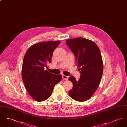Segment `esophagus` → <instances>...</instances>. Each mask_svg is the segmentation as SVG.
Returning a JSON list of instances; mask_svg holds the SVG:
<instances>
[{
  "instance_id": "34e87169",
  "label": "esophagus",
  "mask_w": 127,
  "mask_h": 127,
  "mask_svg": "<svg viewBox=\"0 0 127 127\" xmlns=\"http://www.w3.org/2000/svg\"><path fill=\"white\" fill-rule=\"evenodd\" d=\"M62 78H63V79H64V80H67L68 79V77H67V76H65V75H63L62 76Z\"/></svg>"
}]
</instances>
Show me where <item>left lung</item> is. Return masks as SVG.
<instances>
[{
	"label": "left lung",
	"mask_w": 127,
	"mask_h": 127,
	"mask_svg": "<svg viewBox=\"0 0 127 127\" xmlns=\"http://www.w3.org/2000/svg\"><path fill=\"white\" fill-rule=\"evenodd\" d=\"M66 43L76 57L79 69L81 70L78 81L72 76L69 78L73 88L68 94L74 100L84 101L93 95L101 81L103 66L100 51L95 43L83 37L68 39Z\"/></svg>",
	"instance_id": "1"
}]
</instances>
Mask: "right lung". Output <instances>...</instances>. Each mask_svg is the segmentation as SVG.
Instances as JSON below:
<instances>
[{
  "label": "right lung",
  "instance_id": "1",
  "mask_svg": "<svg viewBox=\"0 0 127 127\" xmlns=\"http://www.w3.org/2000/svg\"><path fill=\"white\" fill-rule=\"evenodd\" d=\"M60 43V41L38 43L30 47L25 55L22 78L28 92L37 101L48 99L55 86L61 80V75H55L45 70Z\"/></svg>",
  "mask_w": 127,
  "mask_h": 127
}]
</instances>
